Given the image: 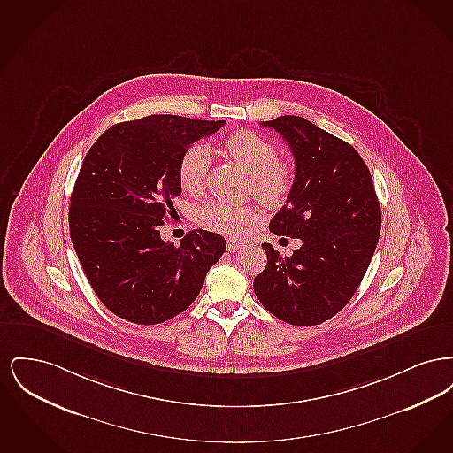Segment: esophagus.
I'll return each instance as SVG.
<instances>
[{"mask_svg":"<svg viewBox=\"0 0 453 453\" xmlns=\"http://www.w3.org/2000/svg\"><path fill=\"white\" fill-rule=\"evenodd\" d=\"M242 246H244V244H242L241 241H237V239H229V241H227V250L233 251V253L237 251V250H241Z\"/></svg>","mask_w":453,"mask_h":453,"instance_id":"34e87169","label":"esophagus"}]
</instances>
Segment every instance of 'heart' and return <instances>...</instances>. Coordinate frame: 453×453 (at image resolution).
I'll use <instances>...</instances> for the list:
<instances>
[{"label": "heart", "instance_id": "obj_1", "mask_svg": "<svg viewBox=\"0 0 453 453\" xmlns=\"http://www.w3.org/2000/svg\"><path fill=\"white\" fill-rule=\"evenodd\" d=\"M226 151L253 174V192L266 207H280L294 187V168L279 159L277 146L253 130H237L226 139ZM212 166V150L207 144H192L180 157L178 176L183 190L200 194ZM259 212L253 205H236L226 200L205 203L198 220L202 226L229 236H242L258 222Z\"/></svg>", "mask_w": 453, "mask_h": 453}]
</instances>
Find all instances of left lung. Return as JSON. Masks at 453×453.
<instances>
[{"mask_svg": "<svg viewBox=\"0 0 453 453\" xmlns=\"http://www.w3.org/2000/svg\"><path fill=\"white\" fill-rule=\"evenodd\" d=\"M261 126L277 130L296 159L294 187L270 231L302 246L281 258L265 242L268 261L253 288L285 323H324L353 297L373 257L382 226L375 187L357 150L312 122L281 115Z\"/></svg>", "mask_w": 453, "mask_h": 453, "instance_id": "1", "label": "left lung"}]
</instances>
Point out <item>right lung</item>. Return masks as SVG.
<instances>
[{"mask_svg": "<svg viewBox=\"0 0 453 453\" xmlns=\"http://www.w3.org/2000/svg\"><path fill=\"white\" fill-rule=\"evenodd\" d=\"M224 120L150 115L105 130L91 146L71 194L69 233L88 281L110 312L159 324L200 294L226 239L196 229L180 246L159 236L181 194L180 157Z\"/></svg>", "mask_w": 453, "mask_h": 453, "instance_id": "right-lung-1", "label": "right lung"}]
</instances>
